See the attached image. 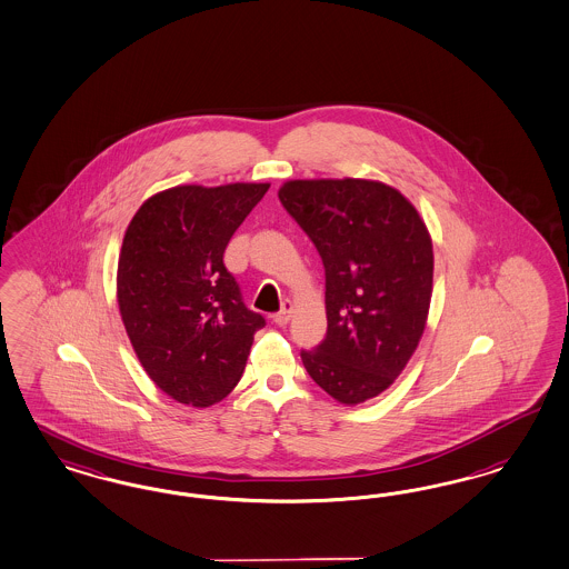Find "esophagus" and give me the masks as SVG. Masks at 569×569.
Segmentation results:
<instances>
[{"instance_id":"esophagus-1","label":"esophagus","mask_w":569,"mask_h":569,"mask_svg":"<svg viewBox=\"0 0 569 569\" xmlns=\"http://www.w3.org/2000/svg\"><path fill=\"white\" fill-rule=\"evenodd\" d=\"M291 315H293V303L287 299V301H282V310L276 312V315L272 316V320H274L278 327H284V325H289Z\"/></svg>"}]
</instances>
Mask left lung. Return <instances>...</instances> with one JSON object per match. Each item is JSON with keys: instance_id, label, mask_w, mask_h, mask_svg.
Here are the masks:
<instances>
[{"instance_id": "1", "label": "left lung", "mask_w": 569, "mask_h": 569, "mask_svg": "<svg viewBox=\"0 0 569 569\" xmlns=\"http://www.w3.org/2000/svg\"><path fill=\"white\" fill-rule=\"evenodd\" d=\"M278 198L325 266L327 337L301 350L303 367L341 405L373 399L426 327L435 270L426 223L399 190L369 179H295Z\"/></svg>"}]
</instances>
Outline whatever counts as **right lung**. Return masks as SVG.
<instances>
[{"label": "right lung", "mask_w": 569, "mask_h": 569, "mask_svg": "<svg viewBox=\"0 0 569 569\" xmlns=\"http://www.w3.org/2000/svg\"><path fill=\"white\" fill-rule=\"evenodd\" d=\"M270 183L177 186L148 198L118 259V306L134 355L170 399L211 407L242 378L266 318L223 253Z\"/></svg>", "instance_id": "1"}]
</instances>
